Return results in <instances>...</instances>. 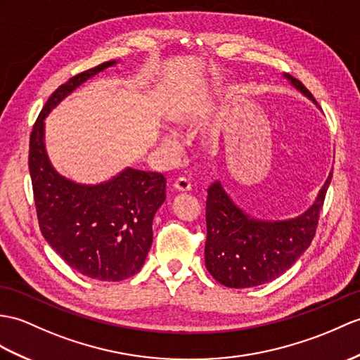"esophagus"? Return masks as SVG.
Returning a JSON list of instances; mask_svg holds the SVG:
<instances>
[{"instance_id":"1","label":"esophagus","mask_w":360,"mask_h":360,"mask_svg":"<svg viewBox=\"0 0 360 360\" xmlns=\"http://www.w3.org/2000/svg\"><path fill=\"white\" fill-rule=\"evenodd\" d=\"M173 187H174V190H176V191H181V193H187V191L191 190V184L186 178H179V179L174 181Z\"/></svg>"}]
</instances>
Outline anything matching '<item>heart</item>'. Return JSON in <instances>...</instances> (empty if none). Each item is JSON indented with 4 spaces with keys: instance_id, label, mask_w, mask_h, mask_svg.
<instances>
[{
    "instance_id": "1",
    "label": "heart",
    "mask_w": 360,
    "mask_h": 360,
    "mask_svg": "<svg viewBox=\"0 0 360 360\" xmlns=\"http://www.w3.org/2000/svg\"><path fill=\"white\" fill-rule=\"evenodd\" d=\"M187 122H188V116L187 115L176 116V118H174V124H176L178 127H182V125H186ZM161 141H162V146L165 148H169V150L176 148V139H174L172 135H164Z\"/></svg>"
}]
</instances>
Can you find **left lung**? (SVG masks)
I'll return each instance as SVG.
<instances>
[{"label": "left lung", "mask_w": 360, "mask_h": 360, "mask_svg": "<svg viewBox=\"0 0 360 360\" xmlns=\"http://www.w3.org/2000/svg\"><path fill=\"white\" fill-rule=\"evenodd\" d=\"M283 77L317 105L302 82L288 73ZM331 176L333 173L304 213L282 221L250 216L233 202L222 184L214 181L207 190V270L230 288L257 287L279 278L310 247Z\"/></svg>", "instance_id": "left-lung-1"}]
</instances>
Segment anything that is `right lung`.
I'll return each mask as SVG.
<instances>
[{
    "label": "right lung",
    "mask_w": 360,
    "mask_h": 360,
    "mask_svg": "<svg viewBox=\"0 0 360 360\" xmlns=\"http://www.w3.org/2000/svg\"><path fill=\"white\" fill-rule=\"evenodd\" d=\"M116 63L99 64L58 87L33 125L29 148L33 198L44 239L73 270L108 282L127 279L144 265L167 181L161 173L131 167L99 184L63 176L46 152L44 120L73 90Z\"/></svg>",
    "instance_id": "1"
}]
</instances>
